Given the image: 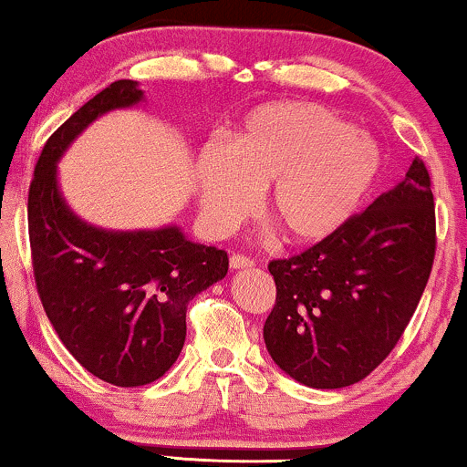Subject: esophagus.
<instances>
[{"label":"esophagus","mask_w":467,"mask_h":467,"mask_svg":"<svg viewBox=\"0 0 467 467\" xmlns=\"http://www.w3.org/2000/svg\"><path fill=\"white\" fill-rule=\"evenodd\" d=\"M230 267L233 270H248V267H254V259L245 254H233L230 256Z\"/></svg>","instance_id":"1"}]
</instances>
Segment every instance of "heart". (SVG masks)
Listing matches in <instances>:
<instances>
[{
  "mask_svg": "<svg viewBox=\"0 0 467 467\" xmlns=\"http://www.w3.org/2000/svg\"><path fill=\"white\" fill-rule=\"evenodd\" d=\"M379 173L367 133L336 111L301 100L254 107L222 147L195 164L202 223L213 237L237 228L261 195V211L292 245L334 237L356 215Z\"/></svg>",
  "mask_w": 467,
  "mask_h": 467,
  "instance_id": "heart-1",
  "label": "heart"
}]
</instances>
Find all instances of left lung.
I'll return each mask as SVG.
<instances>
[{
	"label": "left lung",
	"instance_id": "left-lung-1",
	"mask_svg": "<svg viewBox=\"0 0 467 467\" xmlns=\"http://www.w3.org/2000/svg\"><path fill=\"white\" fill-rule=\"evenodd\" d=\"M435 200L420 158L395 189L334 237L270 261L276 303L264 325L272 360L312 389L360 382L393 351L435 261Z\"/></svg>",
	"mask_w": 467,
	"mask_h": 467
}]
</instances>
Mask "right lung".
Listing matches in <instances>:
<instances>
[{
  "label": "right lung",
  "mask_w": 467,
  "mask_h": 467,
  "mask_svg": "<svg viewBox=\"0 0 467 467\" xmlns=\"http://www.w3.org/2000/svg\"><path fill=\"white\" fill-rule=\"evenodd\" d=\"M142 100L136 80H116L47 138L28 192L36 292L80 367L114 387H144L173 367L186 337V305L222 281L228 254L192 244L178 226L105 230L72 213L57 162L99 116Z\"/></svg>",
  "instance_id": "add662e5"
}]
</instances>
